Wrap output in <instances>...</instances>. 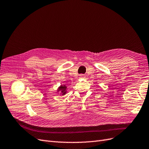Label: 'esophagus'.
<instances>
[{
  "label": "esophagus",
  "mask_w": 149,
  "mask_h": 149,
  "mask_svg": "<svg viewBox=\"0 0 149 149\" xmlns=\"http://www.w3.org/2000/svg\"><path fill=\"white\" fill-rule=\"evenodd\" d=\"M80 77H81V78H83V77H84L83 74H81V75H80Z\"/></svg>",
  "instance_id": "obj_1"
}]
</instances>
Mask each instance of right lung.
Masks as SVG:
<instances>
[{
  "instance_id": "1",
  "label": "right lung",
  "mask_w": 149,
  "mask_h": 149,
  "mask_svg": "<svg viewBox=\"0 0 149 149\" xmlns=\"http://www.w3.org/2000/svg\"><path fill=\"white\" fill-rule=\"evenodd\" d=\"M58 91H60L62 94V95H64V94L66 93V86L65 85H61V86H60L59 88H58Z\"/></svg>"
}]
</instances>
